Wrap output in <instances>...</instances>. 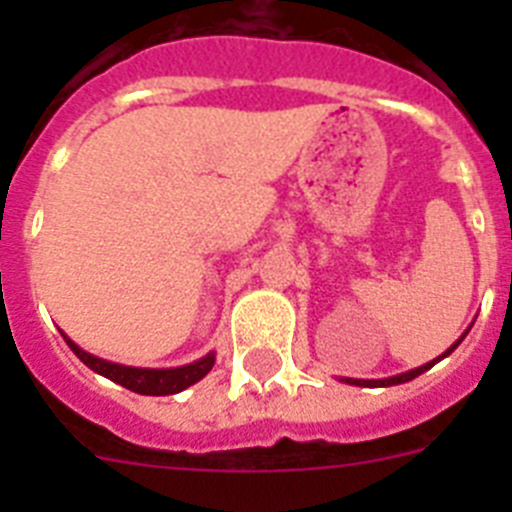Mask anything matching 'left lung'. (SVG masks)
I'll return each instance as SVG.
<instances>
[{"mask_svg":"<svg viewBox=\"0 0 512 512\" xmlns=\"http://www.w3.org/2000/svg\"><path fill=\"white\" fill-rule=\"evenodd\" d=\"M467 333H469V328H467ZM467 333H464V336H467ZM464 336H461L459 341H456V343H451V348H446V351H443L441 356H436V359L428 361V364L418 366V369H410V372L395 374V377H387V379H351V377H343L341 382H346V384H356V387H392V384H405V382H410V379L420 377V374H423V372H428V369H431L433 364H438V361H441V359H446V356H449L451 351H454V348L459 346L461 341H464Z\"/></svg>","mask_w":512,"mask_h":512,"instance_id":"obj_1","label":"left lung"}]
</instances>
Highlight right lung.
I'll list each match as a JSON object with an SVG mask.
<instances>
[{"mask_svg": "<svg viewBox=\"0 0 512 512\" xmlns=\"http://www.w3.org/2000/svg\"><path fill=\"white\" fill-rule=\"evenodd\" d=\"M61 336L63 341L69 343L71 351H74V354L79 356V359L84 361L92 372L102 374V377H107L110 382L122 384L125 390L138 392V395H153V397L176 395V392L192 387L194 382H200V379L210 372L212 364H215V351H210V354L202 356V359L192 361V364L174 366V369H143V366H125V364H115V361L99 359V356L89 354V351L76 346V343L71 341L63 330H61Z\"/></svg>", "mask_w": 512, "mask_h": 512, "instance_id": "1", "label": "right lung"}]
</instances>
